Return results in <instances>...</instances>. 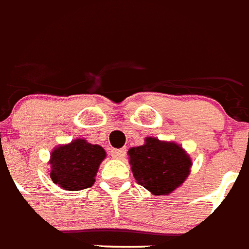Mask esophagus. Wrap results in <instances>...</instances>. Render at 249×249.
Here are the masks:
<instances>
[{
    "instance_id": "34e87169",
    "label": "esophagus",
    "mask_w": 249,
    "mask_h": 249,
    "mask_svg": "<svg viewBox=\"0 0 249 249\" xmlns=\"http://www.w3.org/2000/svg\"><path fill=\"white\" fill-rule=\"evenodd\" d=\"M125 154H126V149H112L111 150V157L115 159H124Z\"/></svg>"
}]
</instances>
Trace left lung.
I'll return each mask as SVG.
<instances>
[{
	"label": "left lung",
	"mask_w": 249,
	"mask_h": 249,
	"mask_svg": "<svg viewBox=\"0 0 249 249\" xmlns=\"http://www.w3.org/2000/svg\"><path fill=\"white\" fill-rule=\"evenodd\" d=\"M127 154L135 180L154 196L174 192L190 173V157L173 142L148 137L142 145L130 148Z\"/></svg>",
	"instance_id": "left-lung-1"
}]
</instances>
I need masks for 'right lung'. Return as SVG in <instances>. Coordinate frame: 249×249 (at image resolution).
Wrapping results in <instances>:
<instances>
[{
	"instance_id": "1",
	"label": "right lung",
	"mask_w": 249,
	"mask_h": 249,
	"mask_svg": "<svg viewBox=\"0 0 249 249\" xmlns=\"http://www.w3.org/2000/svg\"><path fill=\"white\" fill-rule=\"evenodd\" d=\"M105 157L103 146L94 145L85 139L56 146L49 161L50 178L66 190L86 189L95 183L99 165Z\"/></svg>"
}]
</instances>
